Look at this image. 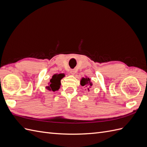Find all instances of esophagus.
I'll return each instance as SVG.
<instances>
[{
    "instance_id": "34e87169",
    "label": "esophagus",
    "mask_w": 147,
    "mask_h": 147,
    "mask_svg": "<svg viewBox=\"0 0 147 147\" xmlns=\"http://www.w3.org/2000/svg\"><path fill=\"white\" fill-rule=\"evenodd\" d=\"M70 72V74H72V75H74L75 74V71L74 70H71Z\"/></svg>"
}]
</instances>
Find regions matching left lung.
Instances as JSON below:
<instances>
[{
    "label": "left lung",
    "instance_id": "1",
    "mask_svg": "<svg viewBox=\"0 0 147 147\" xmlns=\"http://www.w3.org/2000/svg\"><path fill=\"white\" fill-rule=\"evenodd\" d=\"M80 84L82 86H84V88H87V90L90 91V88H91L93 84L91 81V78L86 76L85 77H82L81 78Z\"/></svg>",
    "mask_w": 147,
    "mask_h": 147
}]
</instances>
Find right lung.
<instances>
[{
	"label": "right lung",
	"instance_id": "add662e5",
	"mask_svg": "<svg viewBox=\"0 0 147 147\" xmlns=\"http://www.w3.org/2000/svg\"><path fill=\"white\" fill-rule=\"evenodd\" d=\"M65 77V74L63 73L56 74L52 76L50 82L48 83V85L45 87L46 90L49 91L55 92L59 90L61 83V80Z\"/></svg>",
	"mask_w": 147,
	"mask_h": 147
}]
</instances>
